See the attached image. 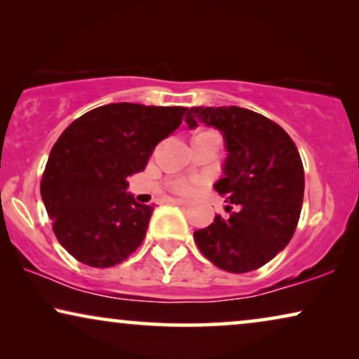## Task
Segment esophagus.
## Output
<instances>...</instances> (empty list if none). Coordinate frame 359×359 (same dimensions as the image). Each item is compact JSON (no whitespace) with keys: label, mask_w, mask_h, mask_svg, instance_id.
I'll use <instances>...</instances> for the list:
<instances>
[{"label":"esophagus","mask_w":359,"mask_h":359,"mask_svg":"<svg viewBox=\"0 0 359 359\" xmlns=\"http://www.w3.org/2000/svg\"><path fill=\"white\" fill-rule=\"evenodd\" d=\"M171 204H176V205H188L189 203L186 199H170Z\"/></svg>","instance_id":"esophagus-1"}]
</instances>
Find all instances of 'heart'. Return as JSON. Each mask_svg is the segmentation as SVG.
<instances>
[{"instance_id":"1","label":"heart","mask_w":359,"mask_h":359,"mask_svg":"<svg viewBox=\"0 0 359 359\" xmlns=\"http://www.w3.org/2000/svg\"><path fill=\"white\" fill-rule=\"evenodd\" d=\"M199 180H178L173 183V191L180 194H191L199 188Z\"/></svg>"}]
</instances>
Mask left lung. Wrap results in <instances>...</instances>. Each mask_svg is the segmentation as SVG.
I'll return each instance as SVG.
<instances>
[{"label":"left lung","instance_id":"8db88e82","mask_svg":"<svg viewBox=\"0 0 359 359\" xmlns=\"http://www.w3.org/2000/svg\"><path fill=\"white\" fill-rule=\"evenodd\" d=\"M186 122L191 129L198 122L219 129L229 151L214 189L230 215L217 214L196 230V245L224 271L262 268L289 243L301 215L304 166L296 144L276 122L237 106L191 107Z\"/></svg>","mask_w":359,"mask_h":359}]
</instances>
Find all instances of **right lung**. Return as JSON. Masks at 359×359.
Masks as SVG:
<instances>
[{"label":"right lung","mask_w":359,"mask_h":359,"mask_svg":"<svg viewBox=\"0 0 359 359\" xmlns=\"http://www.w3.org/2000/svg\"><path fill=\"white\" fill-rule=\"evenodd\" d=\"M188 107L116 102L73 121L48 155L41 196L63 248L93 268H111L144 242L154 204L127 193L155 147L178 129Z\"/></svg>","instance_id":"1"}]
</instances>
